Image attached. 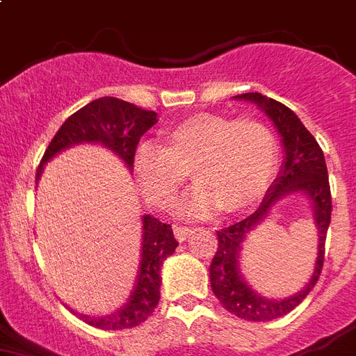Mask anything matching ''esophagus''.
<instances>
[{"instance_id":"esophagus-1","label":"esophagus","mask_w":356,"mask_h":356,"mask_svg":"<svg viewBox=\"0 0 356 356\" xmlns=\"http://www.w3.org/2000/svg\"><path fill=\"white\" fill-rule=\"evenodd\" d=\"M173 234H175V237L183 243V241H186L188 235L193 234V228H188V226H175L173 228Z\"/></svg>"}]
</instances>
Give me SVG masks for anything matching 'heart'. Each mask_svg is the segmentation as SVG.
Segmentation results:
<instances>
[{
    "label": "heart",
    "instance_id": "1",
    "mask_svg": "<svg viewBox=\"0 0 356 356\" xmlns=\"http://www.w3.org/2000/svg\"><path fill=\"white\" fill-rule=\"evenodd\" d=\"M279 159L275 134L259 119L197 113L164 132L163 146L143 143L134 170L152 204L168 208L193 172L197 186L181 213L208 217L222 208L241 213L264 199Z\"/></svg>",
    "mask_w": 356,
    "mask_h": 356
}]
</instances>
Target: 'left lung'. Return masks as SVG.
Listing matches in <instances>:
<instances>
[{
  "instance_id": "8db88e82",
  "label": "left lung",
  "mask_w": 356,
  "mask_h": 356,
  "mask_svg": "<svg viewBox=\"0 0 356 356\" xmlns=\"http://www.w3.org/2000/svg\"><path fill=\"white\" fill-rule=\"evenodd\" d=\"M235 99L255 103L279 130L280 141L284 146V161L279 175L270 186L255 213L217 232L219 248L210 266V284L213 295L220 300L226 312L238 318L253 322H268L286 315L302 302L307 293L315 288L321 277L325 252V234L331 222V190L327 168L321 146L315 137L307 132L297 113L286 104L266 97L259 92L235 95ZM295 193H302L312 202L314 218L319 232L316 268L304 289L291 298L266 299L247 284L240 271V253L252 229L269 216L277 202Z\"/></svg>"
}]
</instances>
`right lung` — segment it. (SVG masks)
I'll list each match as a JSON object with an SVG mask.
<instances>
[{"instance_id":"right-lung-1","label":"right lung","mask_w":356,"mask_h":356,"mask_svg":"<svg viewBox=\"0 0 356 356\" xmlns=\"http://www.w3.org/2000/svg\"><path fill=\"white\" fill-rule=\"evenodd\" d=\"M157 122V113L118 97H99L92 101L63 122L38 168L35 184L43 173L44 164L59 152L77 145H101L118 155L127 168L134 170V154L141 141ZM179 243L173 237L172 226L161 222L152 215H143L141 261L136 275L132 293L110 315L90 316L79 313V318L99 330H128L145 322L154 313L161 298V268L175 252Z\"/></svg>"}]
</instances>
